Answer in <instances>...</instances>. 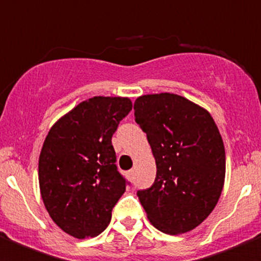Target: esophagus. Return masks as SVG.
I'll return each instance as SVG.
<instances>
[{"instance_id":"esophagus-1","label":"esophagus","mask_w":261,"mask_h":261,"mask_svg":"<svg viewBox=\"0 0 261 261\" xmlns=\"http://www.w3.org/2000/svg\"><path fill=\"white\" fill-rule=\"evenodd\" d=\"M126 177H128L129 180H132V177H133V170H130V171L126 172Z\"/></svg>"}]
</instances>
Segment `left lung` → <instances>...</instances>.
Returning a JSON list of instances; mask_svg holds the SVG:
<instances>
[{"label": "left lung", "instance_id": "1", "mask_svg": "<svg viewBox=\"0 0 261 261\" xmlns=\"http://www.w3.org/2000/svg\"><path fill=\"white\" fill-rule=\"evenodd\" d=\"M135 120L155 158L153 186L137 192L154 227L191 231L212 213L225 181V146L208 111L176 94L142 95Z\"/></svg>", "mask_w": 261, "mask_h": 261}]
</instances>
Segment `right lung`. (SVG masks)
I'll list each match as a JSON object with an SVG mask.
<instances>
[{
  "label": "right lung",
  "mask_w": 261,
  "mask_h": 261,
  "mask_svg": "<svg viewBox=\"0 0 261 261\" xmlns=\"http://www.w3.org/2000/svg\"><path fill=\"white\" fill-rule=\"evenodd\" d=\"M132 110L120 96H94L50 128L39 156L41 199L53 222L78 239L105 231L126 184L112 136Z\"/></svg>",
  "instance_id": "obj_1"
}]
</instances>
